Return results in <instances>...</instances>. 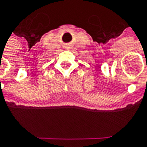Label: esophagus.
I'll use <instances>...</instances> for the list:
<instances>
[{
	"mask_svg": "<svg viewBox=\"0 0 147 147\" xmlns=\"http://www.w3.org/2000/svg\"><path fill=\"white\" fill-rule=\"evenodd\" d=\"M67 48H68V49H69V48H70V47H67Z\"/></svg>",
	"mask_w": 147,
	"mask_h": 147,
	"instance_id": "esophagus-1",
	"label": "esophagus"
}]
</instances>
